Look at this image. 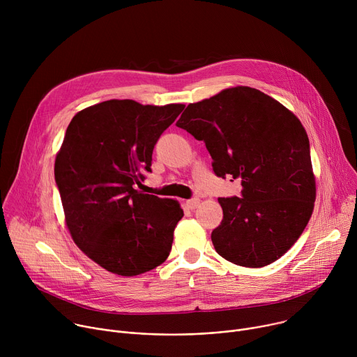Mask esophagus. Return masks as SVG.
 <instances>
[{
	"label": "esophagus",
	"instance_id": "esophagus-1",
	"mask_svg": "<svg viewBox=\"0 0 357 357\" xmlns=\"http://www.w3.org/2000/svg\"><path fill=\"white\" fill-rule=\"evenodd\" d=\"M199 203H200V199H199V197H192V199H189V200L186 202V205H188V208H189L190 211H193V209H196V208L199 206Z\"/></svg>",
	"mask_w": 357,
	"mask_h": 357
}]
</instances>
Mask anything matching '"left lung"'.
<instances>
[{
	"label": "left lung",
	"mask_w": 357,
	"mask_h": 357,
	"mask_svg": "<svg viewBox=\"0 0 357 357\" xmlns=\"http://www.w3.org/2000/svg\"><path fill=\"white\" fill-rule=\"evenodd\" d=\"M176 126L206 144L218 176L241 181V197H219V256L251 268L278 260L308 225L317 196L310 139L296 116L237 86L189 105Z\"/></svg>",
	"instance_id": "1"
}]
</instances>
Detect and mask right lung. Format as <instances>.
<instances>
[{"instance_id":"add662e5","label":"right lung","mask_w":357,"mask_h":357,"mask_svg":"<svg viewBox=\"0 0 357 357\" xmlns=\"http://www.w3.org/2000/svg\"><path fill=\"white\" fill-rule=\"evenodd\" d=\"M183 107L114 98L79 112L66 130L55 161L66 226L86 256L110 273L138 275L169 256L183 211L135 186Z\"/></svg>"}]
</instances>
